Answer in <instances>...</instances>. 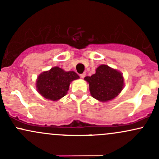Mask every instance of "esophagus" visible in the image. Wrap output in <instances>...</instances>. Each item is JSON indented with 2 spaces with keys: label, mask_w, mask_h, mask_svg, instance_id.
<instances>
[{
  "label": "esophagus",
  "mask_w": 159,
  "mask_h": 159,
  "mask_svg": "<svg viewBox=\"0 0 159 159\" xmlns=\"http://www.w3.org/2000/svg\"><path fill=\"white\" fill-rule=\"evenodd\" d=\"M80 76H81V78H84L85 76H86V73H83V74H81V75H80Z\"/></svg>",
  "instance_id": "34e87169"
}]
</instances>
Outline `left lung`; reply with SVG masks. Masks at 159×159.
Returning a JSON list of instances; mask_svg holds the SVG:
<instances>
[{"label":"left lung","mask_w":159,"mask_h":159,"mask_svg":"<svg viewBox=\"0 0 159 159\" xmlns=\"http://www.w3.org/2000/svg\"><path fill=\"white\" fill-rule=\"evenodd\" d=\"M84 80L89 84L91 96L101 102L114 99L124 87L123 74L105 64L100 65L96 69V73L87 76Z\"/></svg>","instance_id":"left-lung-1"}]
</instances>
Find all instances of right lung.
Returning <instances> with one entry per match:
<instances>
[{"label":"right lung","mask_w":159,"mask_h":159,"mask_svg":"<svg viewBox=\"0 0 159 159\" xmlns=\"http://www.w3.org/2000/svg\"><path fill=\"white\" fill-rule=\"evenodd\" d=\"M80 77L74 71H66L58 66L40 73L36 78V87L46 99L58 101L67 94L71 82Z\"/></svg>","instance_id":"obj_1"}]
</instances>
